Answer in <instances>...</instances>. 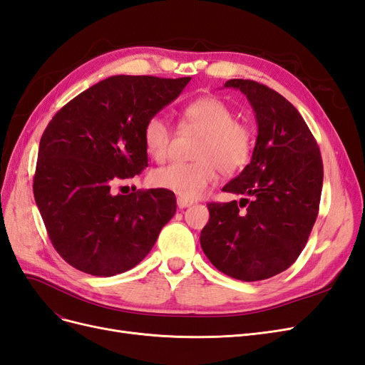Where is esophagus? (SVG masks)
Returning a JSON list of instances; mask_svg holds the SVG:
<instances>
[{
    "label": "esophagus",
    "mask_w": 365,
    "mask_h": 365,
    "mask_svg": "<svg viewBox=\"0 0 365 365\" xmlns=\"http://www.w3.org/2000/svg\"><path fill=\"white\" fill-rule=\"evenodd\" d=\"M176 204H178L180 208H187V207H190L193 202L192 201H187V200H182V197H178V200H176Z\"/></svg>",
    "instance_id": "34e87169"
}]
</instances>
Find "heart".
Returning a JSON list of instances; mask_svg holds the SVG:
<instances>
[{"instance_id":"obj_1","label":"heart","mask_w":365,"mask_h":365,"mask_svg":"<svg viewBox=\"0 0 365 365\" xmlns=\"http://www.w3.org/2000/svg\"><path fill=\"white\" fill-rule=\"evenodd\" d=\"M184 123L204 132L195 152L196 161L170 163L152 172L157 187L173 192L182 200L195 201L213 185L219 170L235 173L250 161L254 135L248 125L236 120L235 111L217 97L207 96L184 109ZM143 141L149 155L163 161L168 157L172 128L163 115H152L143 129Z\"/></svg>"}]
</instances>
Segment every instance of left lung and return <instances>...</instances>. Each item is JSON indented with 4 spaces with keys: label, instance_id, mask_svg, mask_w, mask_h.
<instances>
[{
    "label": "left lung",
    "instance_id": "obj_1",
    "mask_svg": "<svg viewBox=\"0 0 365 365\" xmlns=\"http://www.w3.org/2000/svg\"><path fill=\"white\" fill-rule=\"evenodd\" d=\"M224 86L244 93L256 114L251 161L222 189L248 197L210 202L200 240L220 272L257 282L288 269L303 251L318 215L323 160L303 117L277 91L244 79Z\"/></svg>",
    "mask_w": 365,
    "mask_h": 365
}]
</instances>
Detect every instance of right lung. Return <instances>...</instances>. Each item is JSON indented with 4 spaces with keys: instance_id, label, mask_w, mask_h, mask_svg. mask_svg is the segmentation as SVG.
<instances>
[{
    "instance_id": "1",
    "label": "right lung",
    "mask_w": 365,
    "mask_h": 365,
    "mask_svg": "<svg viewBox=\"0 0 365 365\" xmlns=\"http://www.w3.org/2000/svg\"><path fill=\"white\" fill-rule=\"evenodd\" d=\"M189 82L111 76L74 97L43 130L33 193L53 247L76 269L97 277L129 271L173 217V192L120 195L114 185L148 168L146 121Z\"/></svg>"
}]
</instances>
